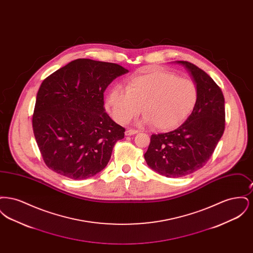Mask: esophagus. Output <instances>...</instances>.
Segmentation results:
<instances>
[{
  "mask_svg": "<svg viewBox=\"0 0 253 253\" xmlns=\"http://www.w3.org/2000/svg\"><path fill=\"white\" fill-rule=\"evenodd\" d=\"M138 131L137 130H133V129H129V130H127L126 132H125V134L126 135H132V134H135V133H137Z\"/></svg>",
  "mask_w": 253,
  "mask_h": 253,
  "instance_id": "obj_1",
  "label": "esophagus"
}]
</instances>
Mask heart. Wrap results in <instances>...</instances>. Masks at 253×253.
<instances>
[{
    "mask_svg": "<svg viewBox=\"0 0 253 253\" xmlns=\"http://www.w3.org/2000/svg\"><path fill=\"white\" fill-rule=\"evenodd\" d=\"M197 98L198 90L193 81L161 69H151L128 79L126 87L114 86L109 91L106 105L119 123L132 120L142 105L145 122L167 131L190 116Z\"/></svg>",
    "mask_w": 253,
    "mask_h": 253,
    "instance_id": "b5f03b06",
    "label": "heart"
}]
</instances>
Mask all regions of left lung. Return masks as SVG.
I'll use <instances>...</instances> for the list:
<instances>
[{
    "label": "left lung",
    "instance_id": "obj_1",
    "mask_svg": "<svg viewBox=\"0 0 253 253\" xmlns=\"http://www.w3.org/2000/svg\"><path fill=\"white\" fill-rule=\"evenodd\" d=\"M176 62L189 70L196 84V105L177 129L152 134L144 155L150 168L173 178L204 167L225 130V99L220 87L193 63L184 60Z\"/></svg>",
    "mask_w": 253,
    "mask_h": 253
}]
</instances>
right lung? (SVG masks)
I'll list each match as a JSON object with an SVG mask.
<instances>
[{
  "mask_svg": "<svg viewBox=\"0 0 253 253\" xmlns=\"http://www.w3.org/2000/svg\"><path fill=\"white\" fill-rule=\"evenodd\" d=\"M127 72L117 63L78 59L42 82L32 126L49 169L80 180L106 167L125 129L105 112L103 93L115 79Z\"/></svg>",
  "mask_w": 253,
  "mask_h": 253,
  "instance_id": "1",
  "label": "right lung"
}]
</instances>
